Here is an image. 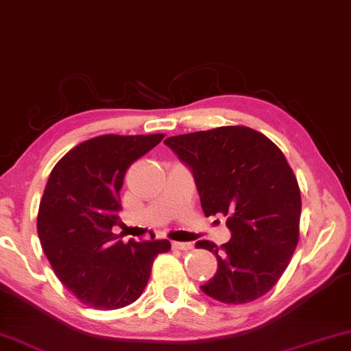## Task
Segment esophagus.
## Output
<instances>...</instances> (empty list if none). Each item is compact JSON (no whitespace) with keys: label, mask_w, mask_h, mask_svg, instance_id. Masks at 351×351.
Listing matches in <instances>:
<instances>
[{"label":"esophagus","mask_w":351,"mask_h":351,"mask_svg":"<svg viewBox=\"0 0 351 351\" xmlns=\"http://www.w3.org/2000/svg\"><path fill=\"white\" fill-rule=\"evenodd\" d=\"M172 247L177 250H191L193 243L191 242H172Z\"/></svg>","instance_id":"esophagus-1"}]
</instances>
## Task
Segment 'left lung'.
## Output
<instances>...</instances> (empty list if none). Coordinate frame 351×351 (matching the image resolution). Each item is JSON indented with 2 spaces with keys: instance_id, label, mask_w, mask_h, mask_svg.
I'll return each instance as SVG.
<instances>
[{
  "instance_id": "left-lung-1",
  "label": "left lung",
  "mask_w": 351,
  "mask_h": 351,
  "mask_svg": "<svg viewBox=\"0 0 351 351\" xmlns=\"http://www.w3.org/2000/svg\"><path fill=\"white\" fill-rule=\"evenodd\" d=\"M165 144L191 169L206 217H228L231 239L221 248L196 243L218 263L201 289L225 304L261 298L285 272L299 239L301 191L285 155L247 126L172 136Z\"/></svg>"
}]
</instances>
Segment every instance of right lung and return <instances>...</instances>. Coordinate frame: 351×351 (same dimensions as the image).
Returning <instances> with one entry per match:
<instances>
[{
	"mask_svg": "<svg viewBox=\"0 0 351 351\" xmlns=\"http://www.w3.org/2000/svg\"><path fill=\"white\" fill-rule=\"evenodd\" d=\"M163 134H104L75 145L50 172L38 212V234L58 280L99 311L130 306L171 242L117 241L120 188L128 167Z\"/></svg>",
	"mask_w": 351,
	"mask_h": 351,
	"instance_id": "obj_1",
	"label": "right lung"
}]
</instances>
